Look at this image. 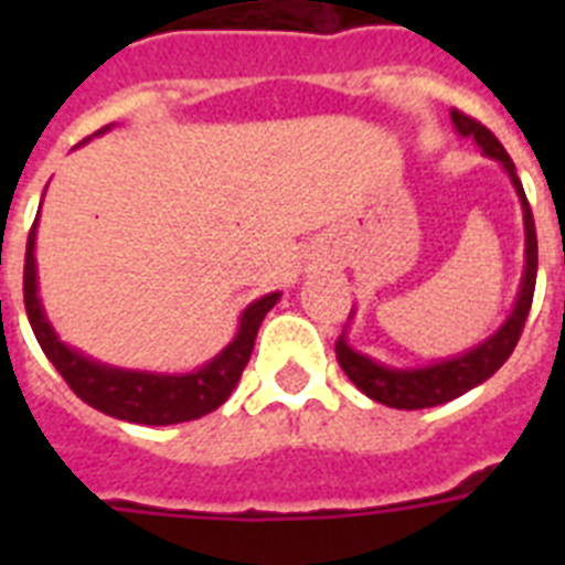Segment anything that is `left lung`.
I'll list each match as a JSON object with an SVG mask.
<instances>
[{
	"label": "left lung",
	"mask_w": 565,
	"mask_h": 565,
	"mask_svg": "<svg viewBox=\"0 0 565 565\" xmlns=\"http://www.w3.org/2000/svg\"><path fill=\"white\" fill-rule=\"evenodd\" d=\"M451 122H455L457 135L472 137L475 143L481 146L483 154L499 161L504 172L516 188L519 202H522V222H525V273H522V284H519L516 305L510 310V317L499 326V331H492L487 340H481L472 349H466L463 354L446 358V361H434L428 366H390L381 363L370 354L358 352L349 345L343 337L337 340V363L343 366L361 393H366L372 402L395 407V411H422V407H437L446 404L457 395L469 393L472 386L483 384L487 377L495 375L501 370V363L508 361L513 349H516L522 328H525L527 310L534 301V287H536V228H534V213L525 199L522 181L516 175V167L510 161V154L504 152V146L495 140L490 128L475 122L472 117H466L460 110H451ZM354 313V310H352ZM352 319V317H349Z\"/></svg>",
	"instance_id": "obj_1"
}]
</instances>
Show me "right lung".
Segmentation results:
<instances>
[{"instance_id":"right-lung-1","label":"right lung","mask_w":565,"mask_h":565,"mask_svg":"<svg viewBox=\"0 0 565 565\" xmlns=\"http://www.w3.org/2000/svg\"><path fill=\"white\" fill-rule=\"evenodd\" d=\"M110 131V126L99 128L96 135ZM40 220V216H38ZM38 220L29 231L25 243V269H22V296H25V313H29L31 331L38 337L40 349L52 366L61 372L70 390L82 402L96 411L108 413L114 419L137 422V425H179V422L199 419L204 413L216 411L228 402L239 375L246 370L252 349H255L257 328L264 317L281 299V292H266L239 313V328L234 340L222 349L216 358L202 363L193 372H143L119 370L110 363L93 361L84 352L66 345L55 334V328L46 319L38 287V260H34V243H38Z\"/></svg>"}]
</instances>
